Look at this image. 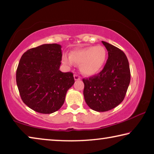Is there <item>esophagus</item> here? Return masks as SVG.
<instances>
[{"label":"esophagus","instance_id":"34e87169","mask_svg":"<svg viewBox=\"0 0 154 154\" xmlns=\"http://www.w3.org/2000/svg\"><path fill=\"white\" fill-rule=\"evenodd\" d=\"M74 79H75V81L80 80V77L78 75H77V74H75L74 75Z\"/></svg>","mask_w":154,"mask_h":154}]
</instances>
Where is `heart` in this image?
<instances>
[{
	"mask_svg": "<svg viewBox=\"0 0 154 154\" xmlns=\"http://www.w3.org/2000/svg\"><path fill=\"white\" fill-rule=\"evenodd\" d=\"M106 58V51L103 46H90L75 49L70 56L62 57L63 63L68 66L79 65L80 71L86 76H93L101 71Z\"/></svg>",
	"mask_w": 154,
	"mask_h": 154,
	"instance_id": "obj_1",
	"label": "heart"
}]
</instances>
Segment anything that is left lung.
I'll return each mask as SVG.
<instances>
[{"instance_id": "1", "label": "left lung", "mask_w": 154, "mask_h": 154, "mask_svg": "<svg viewBox=\"0 0 154 154\" xmlns=\"http://www.w3.org/2000/svg\"><path fill=\"white\" fill-rule=\"evenodd\" d=\"M108 51V59L98 75L83 79V96L92 110L104 112L119 105L124 99L130 82L129 62L123 51L102 41Z\"/></svg>"}]
</instances>
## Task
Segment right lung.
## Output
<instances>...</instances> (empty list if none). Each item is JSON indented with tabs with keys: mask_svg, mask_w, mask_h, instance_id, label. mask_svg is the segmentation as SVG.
<instances>
[{
	"mask_svg": "<svg viewBox=\"0 0 154 154\" xmlns=\"http://www.w3.org/2000/svg\"><path fill=\"white\" fill-rule=\"evenodd\" d=\"M61 45L43 44L21 57L16 82L21 98L36 112L49 114L59 110L68 90L75 83L73 74L60 71Z\"/></svg>",
	"mask_w": 154,
	"mask_h": 154,
	"instance_id": "obj_1",
	"label": "right lung"
}]
</instances>
